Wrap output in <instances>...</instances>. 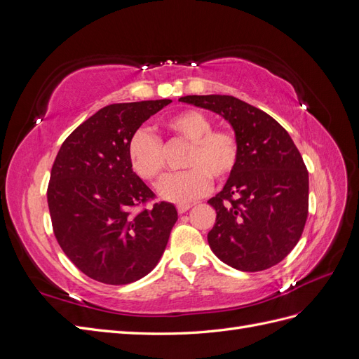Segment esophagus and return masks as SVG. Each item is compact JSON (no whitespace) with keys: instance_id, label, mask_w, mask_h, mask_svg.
<instances>
[{"instance_id":"obj_1","label":"esophagus","mask_w":359,"mask_h":359,"mask_svg":"<svg viewBox=\"0 0 359 359\" xmlns=\"http://www.w3.org/2000/svg\"><path fill=\"white\" fill-rule=\"evenodd\" d=\"M191 206H193L191 203H181V205L177 206V210H178L180 214H184L186 211H189V210L191 208Z\"/></svg>"}]
</instances>
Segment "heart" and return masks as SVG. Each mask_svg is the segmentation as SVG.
<instances>
[{
    "mask_svg": "<svg viewBox=\"0 0 359 359\" xmlns=\"http://www.w3.org/2000/svg\"><path fill=\"white\" fill-rule=\"evenodd\" d=\"M168 133L190 144L184 161L189 169L160 182L158 194L173 203H187L210 190L211 178L223 182L235 172L241 157L240 137L231 128H212V119L196 109L169 115L163 121ZM130 166L139 178L158 181L165 173V149L161 140L145 128L132 135L127 145Z\"/></svg>",
    "mask_w": 359,
    "mask_h": 359,
    "instance_id": "b5f03b06",
    "label": "heart"
}]
</instances>
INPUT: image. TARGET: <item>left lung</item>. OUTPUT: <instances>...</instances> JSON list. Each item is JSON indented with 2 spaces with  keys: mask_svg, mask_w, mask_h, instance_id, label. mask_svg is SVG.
<instances>
[{
  "mask_svg": "<svg viewBox=\"0 0 359 359\" xmlns=\"http://www.w3.org/2000/svg\"><path fill=\"white\" fill-rule=\"evenodd\" d=\"M231 123L241 157L223 190L208 233L214 255L247 273L281 262L299 241L309 215V172L289 133L273 116L232 95H186Z\"/></svg>",
  "mask_w": 359,
  "mask_h": 359,
  "instance_id": "left-lung-1",
  "label": "left lung"
}]
</instances>
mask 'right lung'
Masks as SVG:
<instances>
[{
    "label": "right lung",
    "mask_w": 359,
    "mask_h": 359,
    "mask_svg": "<svg viewBox=\"0 0 359 359\" xmlns=\"http://www.w3.org/2000/svg\"><path fill=\"white\" fill-rule=\"evenodd\" d=\"M172 100L115 103L64 140L48 186L53 233L79 271L106 285H127L153 269L165 252L175 206L156 194L130 166L128 140Z\"/></svg>",
    "instance_id": "right-lung-1"
}]
</instances>
